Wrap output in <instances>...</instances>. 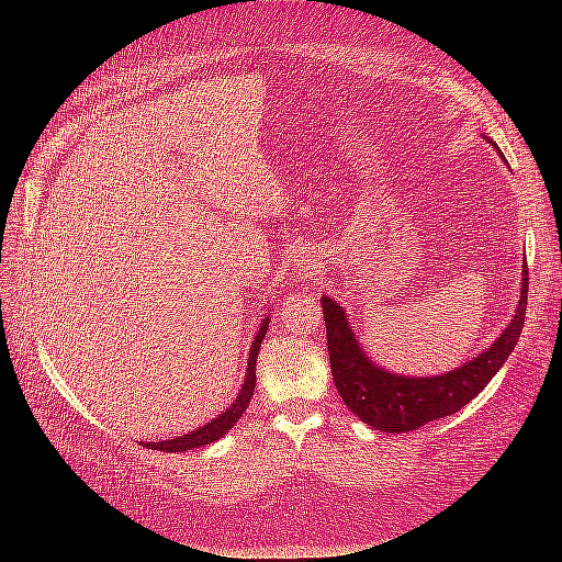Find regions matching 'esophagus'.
I'll use <instances>...</instances> for the list:
<instances>
[{
	"label": "esophagus",
	"instance_id": "obj_1",
	"mask_svg": "<svg viewBox=\"0 0 562 562\" xmlns=\"http://www.w3.org/2000/svg\"><path fill=\"white\" fill-rule=\"evenodd\" d=\"M300 267H302V271H304V274H312V269H314L312 260H307V258H304V260H300Z\"/></svg>",
	"mask_w": 562,
	"mask_h": 562
}]
</instances>
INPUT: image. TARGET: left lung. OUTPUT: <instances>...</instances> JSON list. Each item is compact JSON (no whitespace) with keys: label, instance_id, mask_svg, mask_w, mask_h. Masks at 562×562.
Masks as SVG:
<instances>
[{"label":"left lung","instance_id":"obj_1","mask_svg":"<svg viewBox=\"0 0 562 562\" xmlns=\"http://www.w3.org/2000/svg\"><path fill=\"white\" fill-rule=\"evenodd\" d=\"M321 304L333 380L349 411L378 431H415L434 419L462 411L497 375L514 351L527 312V265L522 267V291L512 326L479 359L438 378H403L380 370L356 342L345 312L330 297H323Z\"/></svg>","mask_w":562,"mask_h":562}]
</instances>
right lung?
Instances as JSON below:
<instances>
[{
	"label": "right lung",
	"instance_id": "obj_1",
	"mask_svg": "<svg viewBox=\"0 0 562 562\" xmlns=\"http://www.w3.org/2000/svg\"><path fill=\"white\" fill-rule=\"evenodd\" d=\"M267 326H269V318H265L262 328L258 330V335H255V339H252L250 356H248V372H246V380H244V386H241V394L236 396V401L229 405V411H225L217 419L209 422L206 427H201L196 431H190V434H184L180 438H171V440H159V443H145V446L151 448V450H161V452H184V450H192V448L209 446V443H213V440L223 438L234 427V424L239 422V417L246 413V407L250 403L252 389H255V361H258V351H260V345L265 339Z\"/></svg>",
	"mask_w": 562,
	"mask_h": 562
}]
</instances>
